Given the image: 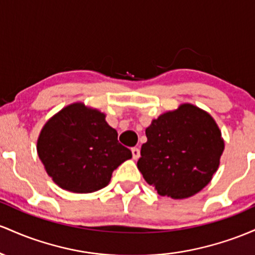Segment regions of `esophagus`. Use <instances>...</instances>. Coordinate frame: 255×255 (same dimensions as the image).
Masks as SVG:
<instances>
[{
  "label": "esophagus",
  "instance_id": "1",
  "mask_svg": "<svg viewBox=\"0 0 255 255\" xmlns=\"http://www.w3.org/2000/svg\"><path fill=\"white\" fill-rule=\"evenodd\" d=\"M131 151H132V158L133 160H137L139 158V155H141V151H139V149L137 147H133L132 149H131Z\"/></svg>",
  "mask_w": 255,
  "mask_h": 255
}]
</instances>
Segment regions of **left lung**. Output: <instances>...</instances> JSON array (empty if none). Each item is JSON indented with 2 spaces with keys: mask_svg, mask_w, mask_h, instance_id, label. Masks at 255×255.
Instances as JSON below:
<instances>
[{
  "mask_svg": "<svg viewBox=\"0 0 255 255\" xmlns=\"http://www.w3.org/2000/svg\"><path fill=\"white\" fill-rule=\"evenodd\" d=\"M145 136L137 167L159 195L187 199L212 181L224 139L210 113L182 104L151 120Z\"/></svg>",
  "mask_w": 255,
  "mask_h": 255,
  "instance_id": "1",
  "label": "left lung"
}]
</instances>
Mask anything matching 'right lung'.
Returning a JSON list of instances; mask_svg holds the SVG:
<instances>
[{"label": "right lung", "mask_w": 255, "mask_h": 255, "mask_svg": "<svg viewBox=\"0 0 255 255\" xmlns=\"http://www.w3.org/2000/svg\"><path fill=\"white\" fill-rule=\"evenodd\" d=\"M37 153L55 184L78 194L105 188L113 171L132 158L106 114L83 102L66 106L45 123Z\"/></svg>", "instance_id": "right-lung-1"}]
</instances>
